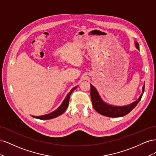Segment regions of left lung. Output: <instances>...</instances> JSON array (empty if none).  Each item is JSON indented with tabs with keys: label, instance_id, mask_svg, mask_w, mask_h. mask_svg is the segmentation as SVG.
<instances>
[{
	"label": "left lung",
	"instance_id": "left-lung-1",
	"mask_svg": "<svg viewBox=\"0 0 156 156\" xmlns=\"http://www.w3.org/2000/svg\"><path fill=\"white\" fill-rule=\"evenodd\" d=\"M135 47L138 50H139V45L137 42H135ZM144 85L143 87V92L141 95L140 96L139 98L137 100L133 102L129 105H125V106H114L108 104V103L103 101L102 99L101 98L100 94L97 91L96 88L92 86L90 84V97L92 103V105L98 113L100 114L108 116V117H120L126 115L133 109L136 107V105L138 104V103L140 101L141 98H142L143 93L144 91Z\"/></svg>",
	"mask_w": 156,
	"mask_h": 156
}]
</instances>
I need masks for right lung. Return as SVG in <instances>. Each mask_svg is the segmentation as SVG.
Returning a JSON list of instances; mask_svg holds the SVG:
<instances>
[{"label": "right lung", "instance_id": "obj_1", "mask_svg": "<svg viewBox=\"0 0 156 156\" xmlns=\"http://www.w3.org/2000/svg\"><path fill=\"white\" fill-rule=\"evenodd\" d=\"M77 87H75L73 88L72 90H71V91L68 94V95L66 96V97L65 98L64 100L62 103V104L60 105V106L57 108V109H56L53 112L49 113V114H47V115H42V116H32V117L35 118V119H40V120H49V119H54V118H56V117H57V116L62 115V113H64V112L66 110V108L68 106L69 97H70L71 94L72 93V92Z\"/></svg>", "mask_w": 156, "mask_h": 156}]
</instances>
